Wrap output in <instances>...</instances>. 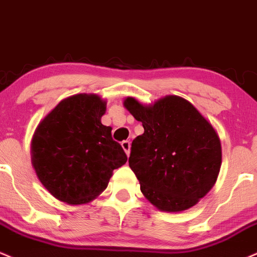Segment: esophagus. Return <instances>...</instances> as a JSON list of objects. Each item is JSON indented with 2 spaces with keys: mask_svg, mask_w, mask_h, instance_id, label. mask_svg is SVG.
<instances>
[{
  "mask_svg": "<svg viewBox=\"0 0 257 257\" xmlns=\"http://www.w3.org/2000/svg\"><path fill=\"white\" fill-rule=\"evenodd\" d=\"M121 147L122 149L125 150L126 155H130V149H131V143H130V141H122L121 142Z\"/></svg>",
  "mask_w": 257,
  "mask_h": 257,
  "instance_id": "34e87169",
  "label": "esophagus"
}]
</instances>
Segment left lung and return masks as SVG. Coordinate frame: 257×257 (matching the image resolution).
Wrapping results in <instances>:
<instances>
[{
	"label": "left lung",
	"mask_w": 257,
	"mask_h": 257,
	"mask_svg": "<svg viewBox=\"0 0 257 257\" xmlns=\"http://www.w3.org/2000/svg\"><path fill=\"white\" fill-rule=\"evenodd\" d=\"M123 104L144 127L132 142L128 159L141 191L164 212L195 206L213 188L221 166L215 130L178 96H166L149 107L134 97Z\"/></svg>",
	"instance_id": "obj_1"
}]
</instances>
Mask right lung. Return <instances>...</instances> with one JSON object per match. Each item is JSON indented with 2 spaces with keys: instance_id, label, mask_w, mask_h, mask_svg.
I'll list each match as a JSON object with an SVG mask.
<instances>
[{
  "instance_id": "add662e5",
  "label": "right lung",
  "mask_w": 257,
  "mask_h": 257,
  "mask_svg": "<svg viewBox=\"0 0 257 257\" xmlns=\"http://www.w3.org/2000/svg\"><path fill=\"white\" fill-rule=\"evenodd\" d=\"M105 102L97 95L63 99L38 125L32 140V165L38 179L57 200L81 204L107 188L127 156L102 125Z\"/></svg>"
}]
</instances>
